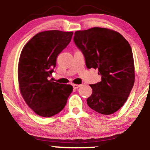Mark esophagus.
Here are the masks:
<instances>
[{
	"mask_svg": "<svg viewBox=\"0 0 150 150\" xmlns=\"http://www.w3.org/2000/svg\"><path fill=\"white\" fill-rule=\"evenodd\" d=\"M73 86V88L74 89H77V88H78V87H80V85H76V84H74Z\"/></svg>",
	"mask_w": 150,
	"mask_h": 150,
	"instance_id": "34e87169",
	"label": "esophagus"
}]
</instances>
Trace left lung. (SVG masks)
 <instances>
[{
  "instance_id": "left-lung-1",
  "label": "left lung",
  "mask_w": 150,
  "mask_h": 150,
  "mask_svg": "<svg viewBox=\"0 0 150 150\" xmlns=\"http://www.w3.org/2000/svg\"><path fill=\"white\" fill-rule=\"evenodd\" d=\"M73 40L87 68H97L101 76V82L90 85L87 104L101 114H112L125 104L135 82L131 46L120 33L101 27L77 31Z\"/></svg>"
}]
</instances>
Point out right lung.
<instances>
[{
  "instance_id": "obj_1",
  "label": "right lung",
  "mask_w": 150,
  "mask_h": 150,
  "mask_svg": "<svg viewBox=\"0 0 150 150\" xmlns=\"http://www.w3.org/2000/svg\"><path fill=\"white\" fill-rule=\"evenodd\" d=\"M73 32H39L26 44L18 63L19 87L24 100L39 116L51 117L63 110L73 92L70 85L49 80L58 54L69 44Z\"/></svg>"
}]
</instances>
